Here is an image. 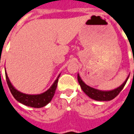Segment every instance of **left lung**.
Returning <instances> with one entry per match:
<instances>
[{
    "label": "left lung",
    "instance_id": "1",
    "mask_svg": "<svg viewBox=\"0 0 134 134\" xmlns=\"http://www.w3.org/2000/svg\"><path fill=\"white\" fill-rule=\"evenodd\" d=\"M129 77V75L121 86H120L116 89L111 90H108V91L95 89V88H92L90 86L86 85L83 81L82 79H81L79 74L77 75V79H78V82H79V85L81 86V88L82 89L83 91L84 92L85 94L86 95H88L90 98H91L92 99H94V100H99V101H108V100H111L114 99L115 97L120 93V91L123 89L125 85L126 84V83Z\"/></svg>",
    "mask_w": 134,
    "mask_h": 134
}]
</instances>
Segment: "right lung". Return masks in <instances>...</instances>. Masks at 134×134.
<instances>
[{"mask_svg": "<svg viewBox=\"0 0 134 134\" xmlns=\"http://www.w3.org/2000/svg\"><path fill=\"white\" fill-rule=\"evenodd\" d=\"M59 76H60V74L58 75L56 80L54 81V83L50 87L49 89L47 90L44 92L39 94H28L23 93L14 88V86L12 84V83L10 82V80L7 76L6 70H5L7 83L10 91L15 100L25 105L35 108H42L44 106L46 105L48 103L51 102V100H52L54 94H55Z\"/></svg>", "mask_w": 134, "mask_h": 134, "instance_id": "obj_1", "label": "right lung"}]
</instances>
